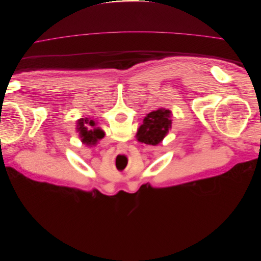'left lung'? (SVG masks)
<instances>
[{
    "label": "left lung",
    "instance_id": "1",
    "mask_svg": "<svg viewBox=\"0 0 261 261\" xmlns=\"http://www.w3.org/2000/svg\"><path fill=\"white\" fill-rule=\"evenodd\" d=\"M171 125L172 120L169 110H155L144 118L143 125L138 128L136 137L140 143L156 146L169 133Z\"/></svg>",
    "mask_w": 261,
    "mask_h": 261
}]
</instances>
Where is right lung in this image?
<instances>
[{
    "label": "right lung",
    "mask_w": 261,
    "mask_h": 261,
    "mask_svg": "<svg viewBox=\"0 0 261 261\" xmlns=\"http://www.w3.org/2000/svg\"><path fill=\"white\" fill-rule=\"evenodd\" d=\"M77 132L80 133L83 143L88 146H94L98 140L105 137L103 130L96 127V123L88 118H81L77 121Z\"/></svg>",
    "instance_id": "obj_1"
}]
</instances>
